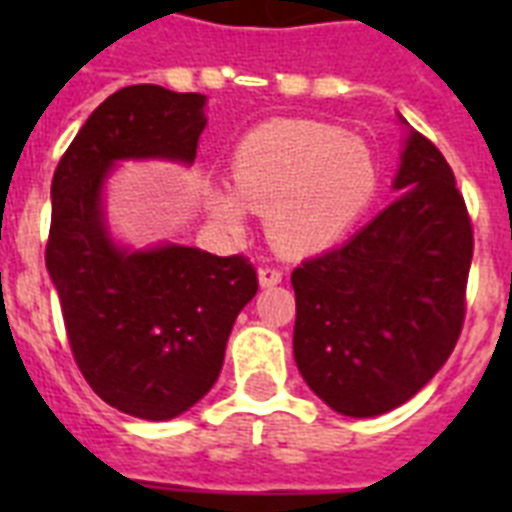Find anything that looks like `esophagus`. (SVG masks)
I'll list each match as a JSON object with an SVG mask.
<instances>
[{
	"instance_id": "34e87169",
	"label": "esophagus",
	"mask_w": 512,
	"mask_h": 512,
	"mask_svg": "<svg viewBox=\"0 0 512 512\" xmlns=\"http://www.w3.org/2000/svg\"><path fill=\"white\" fill-rule=\"evenodd\" d=\"M257 276H260V287H276L284 279V271H281L279 265H263Z\"/></svg>"
}]
</instances>
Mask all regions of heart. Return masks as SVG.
Here are the masks:
<instances>
[{"mask_svg": "<svg viewBox=\"0 0 512 512\" xmlns=\"http://www.w3.org/2000/svg\"><path fill=\"white\" fill-rule=\"evenodd\" d=\"M233 191L268 212L265 228L281 252L311 255L335 244L372 204L380 164L361 138L342 127L303 119L257 124L231 156ZM223 188L209 193L212 215L241 225V204Z\"/></svg>", "mask_w": 512, "mask_h": 512, "instance_id": "1", "label": "heart"}]
</instances>
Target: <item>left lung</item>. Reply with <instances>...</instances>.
Returning a JSON list of instances; mask_svg holds the SVG:
<instances>
[{"label":"left lung","instance_id":"8db88e82","mask_svg":"<svg viewBox=\"0 0 512 512\" xmlns=\"http://www.w3.org/2000/svg\"><path fill=\"white\" fill-rule=\"evenodd\" d=\"M401 191L345 244L292 271L295 361L345 417H374L417 393L452 356L465 321L473 225L444 154L409 132Z\"/></svg>","mask_w":512,"mask_h":512}]
</instances>
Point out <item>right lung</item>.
Returning a JSON list of instances; mask_svg holds the SVG:
<instances>
[{
	"instance_id": "1",
	"label": "right lung",
	"mask_w": 512,
	"mask_h": 512,
	"mask_svg": "<svg viewBox=\"0 0 512 512\" xmlns=\"http://www.w3.org/2000/svg\"><path fill=\"white\" fill-rule=\"evenodd\" d=\"M207 98L159 84L108 95L52 177L44 263L58 289L79 372L106 404L140 420H172L215 385L225 342L257 295L244 255L164 244L119 249L103 220V180L122 159L191 164Z\"/></svg>"
}]
</instances>
